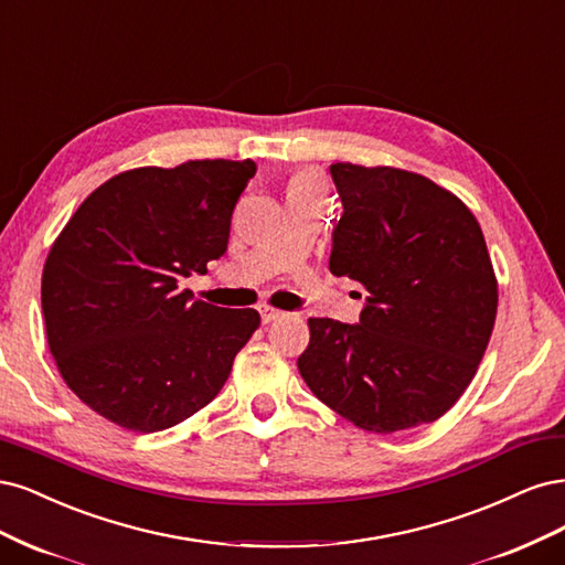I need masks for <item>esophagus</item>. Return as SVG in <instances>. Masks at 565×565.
<instances>
[{
    "instance_id": "esophagus-1",
    "label": "esophagus",
    "mask_w": 565,
    "mask_h": 565,
    "mask_svg": "<svg viewBox=\"0 0 565 565\" xmlns=\"http://www.w3.org/2000/svg\"><path fill=\"white\" fill-rule=\"evenodd\" d=\"M281 317H284L281 309L267 307V305L260 307V319H263V323H271V321H277V319H281Z\"/></svg>"
}]
</instances>
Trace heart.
<instances>
[{
  "label": "heart",
  "mask_w": 565,
  "mask_h": 565,
  "mask_svg": "<svg viewBox=\"0 0 565 565\" xmlns=\"http://www.w3.org/2000/svg\"><path fill=\"white\" fill-rule=\"evenodd\" d=\"M290 192H302V194H315V196H319V185H317V180L315 178H309V175H300L294 185H290Z\"/></svg>",
  "instance_id": "obj_1"
}]
</instances>
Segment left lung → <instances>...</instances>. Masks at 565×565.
Listing matches in <instances>:
<instances>
[{"mask_svg":"<svg viewBox=\"0 0 565 565\" xmlns=\"http://www.w3.org/2000/svg\"><path fill=\"white\" fill-rule=\"evenodd\" d=\"M342 213L329 267L369 290L359 323L309 319L307 387L344 420L390 434L458 402L488 348L498 281L477 217L429 178L333 163Z\"/></svg>","mask_w":565,"mask_h":565,"instance_id":"8db88e82","label":"left lung"}]
</instances>
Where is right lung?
Segmentation results:
<instances>
[{
	"mask_svg": "<svg viewBox=\"0 0 565 565\" xmlns=\"http://www.w3.org/2000/svg\"><path fill=\"white\" fill-rule=\"evenodd\" d=\"M250 159L119 173L90 192L42 275L49 350L67 387L124 429L161 431L223 390L256 309L192 300L178 284L227 250Z\"/></svg>",
	"mask_w": 565,
	"mask_h": 565,
	"instance_id": "right-lung-1",
	"label": "right lung"
}]
</instances>
